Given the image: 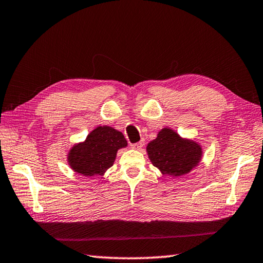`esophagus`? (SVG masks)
Segmentation results:
<instances>
[{"instance_id":"esophagus-1","label":"esophagus","mask_w":263,"mask_h":263,"mask_svg":"<svg viewBox=\"0 0 263 263\" xmlns=\"http://www.w3.org/2000/svg\"><path fill=\"white\" fill-rule=\"evenodd\" d=\"M143 145H145V141L140 140V141H138V142H136V143H132L131 147H132L133 149H137V151H141V148L143 147Z\"/></svg>"}]
</instances>
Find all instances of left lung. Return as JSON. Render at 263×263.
<instances>
[{"mask_svg":"<svg viewBox=\"0 0 263 263\" xmlns=\"http://www.w3.org/2000/svg\"><path fill=\"white\" fill-rule=\"evenodd\" d=\"M148 156L163 174L181 177L199 162L202 149L193 141L183 140L170 128H163L157 138L148 143Z\"/></svg>","mask_w":263,"mask_h":263,"instance_id":"obj_1","label":"left lung"}]
</instances>
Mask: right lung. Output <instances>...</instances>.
I'll return each mask as SVG.
<instances>
[{
  "instance_id": "right-lung-1",
  "label": "right lung",
  "mask_w": 263,
  "mask_h": 263,
  "mask_svg": "<svg viewBox=\"0 0 263 263\" xmlns=\"http://www.w3.org/2000/svg\"><path fill=\"white\" fill-rule=\"evenodd\" d=\"M126 145L122 132L109 126H98L83 143H79L69 152V165L83 176H101L112 165L118 149Z\"/></svg>"
}]
</instances>
